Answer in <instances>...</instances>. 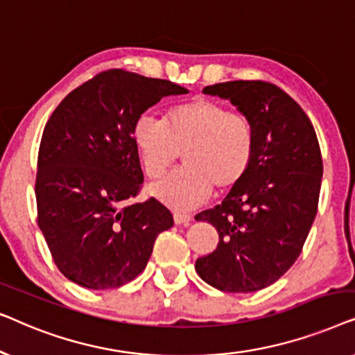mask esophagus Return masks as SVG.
<instances>
[{
	"label": "esophagus",
	"mask_w": 355,
	"mask_h": 355,
	"mask_svg": "<svg viewBox=\"0 0 355 355\" xmlns=\"http://www.w3.org/2000/svg\"><path fill=\"white\" fill-rule=\"evenodd\" d=\"M192 221V216L189 213H179L174 211V223L176 225H189Z\"/></svg>",
	"instance_id": "34e87169"
}]
</instances>
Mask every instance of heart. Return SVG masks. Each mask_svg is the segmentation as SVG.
<instances>
[{
    "label": "heart",
    "mask_w": 355,
    "mask_h": 355,
    "mask_svg": "<svg viewBox=\"0 0 355 355\" xmlns=\"http://www.w3.org/2000/svg\"><path fill=\"white\" fill-rule=\"evenodd\" d=\"M132 142L145 176H163L182 152L186 166L150 186L164 205L189 210L218 193L230 192L247 176L255 158L252 121L215 100L198 96L166 111L164 121L140 114Z\"/></svg>",
    "instance_id": "b5f03b06"
}]
</instances>
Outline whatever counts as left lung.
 I'll list each match as a JSON object with an SVG mask.
<instances>
[{
    "instance_id": "obj_1",
    "label": "left lung",
    "mask_w": 355,
    "mask_h": 355,
    "mask_svg": "<svg viewBox=\"0 0 355 355\" xmlns=\"http://www.w3.org/2000/svg\"><path fill=\"white\" fill-rule=\"evenodd\" d=\"M203 94L230 100L252 121L257 148L239 186L196 216L220 236L196 270L223 293H254L278 281L302 252L318 210L322 152L309 116L275 84L231 80Z\"/></svg>"
}]
</instances>
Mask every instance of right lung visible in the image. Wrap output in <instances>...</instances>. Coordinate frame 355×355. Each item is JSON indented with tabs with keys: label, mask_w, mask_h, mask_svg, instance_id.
Listing matches in <instances>:
<instances>
[{
	"label": "right lung",
	"mask_w": 355,
	"mask_h": 355,
	"mask_svg": "<svg viewBox=\"0 0 355 355\" xmlns=\"http://www.w3.org/2000/svg\"><path fill=\"white\" fill-rule=\"evenodd\" d=\"M171 80L124 69L96 74L58 105L38 150L37 223L58 270L89 289H114L147 266L155 239L174 225L157 198L134 203L144 173L132 125Z\"/></svg>",
	"instance_id": "right-lung-1"
}]
</instances>
